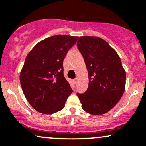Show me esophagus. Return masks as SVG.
I'll return each mask as SVG.
<instances>
[{"mask_svg":"<svg viewBox=\"0 0 146 146\" xmlns=\"http://www.w3.org/2000/svg\"><path fill=\"white\" fill-rule=\"evenodd\" d=\"M77 81H78V79H77V78H75V79L73 80V82H74V83H75V84H76V82H77Z\"/></svg>","mask_w":146,"mask_h":146,"instance_id":"obj_1","label":"esophagus"}]
</instances>
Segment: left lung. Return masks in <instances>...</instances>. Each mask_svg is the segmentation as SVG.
Returning <instances> with one entry per match:
<instances>
[{"label":"left lung","mask_w":146,"mask_h":146,"mask_svg":"<svg viewBox=\"0 0 146 146\" xmlns=\"http://www.w3.org/2000/svg\"><path fill=\"white\" fill-rule=\"evenodd\" d=\"M77 43L89 77L87 91L77 93V96L85 112L95 115H103L111 110L123 95L126 72L117 53L104 40L82 36Z\"/></svg>","instance_id":"obj_1"}]
</instances>
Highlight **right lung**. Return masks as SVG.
<instances>
[{"instance_id":"add662e5","label":"right lung","mask_w":146,"mask_h":146,"mask_svg":"<svg viewBox=\"0 0 146 146\" xmlns=\"http://www.w3.org/2000/svg\"><path fill=\"white\" fill-rule=\"evenodd\" d=\"M78 37L56 35L38 42L28 54L20 73L26 99L43 114H52L64 108L73 92L64 76L63 61Z\"/></svg>"}]
</instances>
